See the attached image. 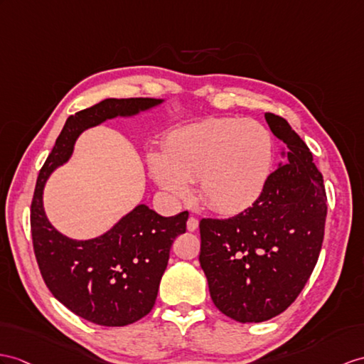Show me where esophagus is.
Instances as JSON below:
<instances>
[{
  "instance_id": "1",
  "label": "esophagus",
  "mask_w": 364,
  "mask_h": 364,
  "mask_svg": "<svg viewBox=\"0 0 364 364\" xmlns=\"http://www.w3.org/2000/svg\"><path fill=\"white\" fill-rule=\"evenodd\" d=\"M198 225H199V220L194 218V216H190L188 218V220H187V228H188V232H194V230L198 228Z\"/></svg>"
}]
</instances>
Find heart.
<instances>
[{"instance_id": "heart-1", "label": "heart", "mask_w": 364, "mask_h": 364, "mask_svg": "<svg viewBox=\"0 0 364 364\" xmlns=\"http://www.w3.org/2000/svg\"><path fill=\"white\" fill-rule=\"evenodd\" d=\"M274 161V139L259 122L207 119L171 132L165 153L148 162L156 182L185 198L199 182L203 203L218 213L241 211L261 196Z\"/></svg>"}]
</instances>
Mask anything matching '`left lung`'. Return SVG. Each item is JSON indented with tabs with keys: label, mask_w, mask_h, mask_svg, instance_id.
<instances>
[{
	"label": "left lung",
	"mask_w": 364,
	"mask_h": 364,
	"mask_svg": "<svg viewBox=\"0 0 364 364\" xmlns=\"http://www.w3.org/2000/svg\"><path fill=\"white\" fill-rule=\"evenodd\" d=\"M264 117L287 145L286 164L270 173L252 207L199 223L213 304L239 323L270 320L294 303L320 256L327 215L323 174L304 140L279 115Z\"/></svg>",
	"instance_id": "8db88e82"
}]
</instances>
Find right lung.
I'll use <instances>...</instances> for the list:
<instances>
[{
    "instance_id": "1",
    "label": "right lung",
    "mask_w": 364,
    "mask_h": 364,
    "mask_svg": "<svg viewBox=\"0 0 364 364\" xmlns=\"http://www.w3.org/2000/svg\"><path fill=\"white\" fill-rule=\"evenodd\" d=\"M161 102L141 97L106 99L70 115L35 185L31 233L41 277L70 312L100 326H128L151 312L171 245L187 230L188 211L164 218L137 205L103 236L74 241L57 232L44 215L43 188L52 170L68 161L83 129Z\"/></svg>"
}]
</instances>
